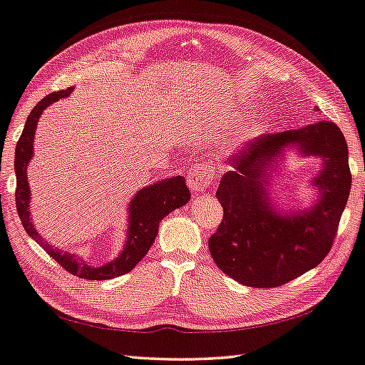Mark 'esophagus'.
Segmentation results:
<instances>
[{
  "instance_id": "esophagus-1",
  "label": "esophagus",
  "mask_w": 365,
  "mask_h": 365,
  "mask_svg": "<svg viewBox=\"0 0 365 365\" xmlns=\"http://www.w3.org/2000/svg\"><path fill=\"white\" fill-rule=\"evenodd\" d=\"M212 180H213V174L205 169L204 164L199 163L192 166L191 173H190V178H188V185L192 191L195 192L205 191L207 188H209Z\"/></svg>"
}]
</instances>
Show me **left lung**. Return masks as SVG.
Returning a JSON list of instances; mask_svg holds the SVG:
<instances>
[{"mask_svg": "<svg viewBox=\"0 0 365 365\" xmlns=\"http://www.w3.org/2000/svg\"><path fill=\"white\" fill-rule=\"evenodd\" d=\"M288 145L324 158L322 174L314 181L322 197L309 212L280 216L267 199V164H274ZM232 166L220 180L217 199L223 220L209 239L217 266L252 288L282 287L317 267L331 252L351 188L340 128L334 121H318L296 131L262 134L248 142Z\"/></svg>", "mask_w": 365, "mask_h": 365, "instance_id": "obj_1", "label": "left lung"}]
</instances>
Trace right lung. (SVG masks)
<instances>
[{
	"mask_svg": "<svg viewBox=\"0 0 365 365\" xmlns=\"http://www.w3.org/2000/svg\"><path fill=\"white\" fill-rule=\"evenodd\" d=\"M71 91H73V87L50 93V95L41 99L34 106V109L26 118L25 128L21 131L16 147V160H14V168H16L17 175L16 207L26 234L38 242L69 274L78 278H85V280H110V278L128 274L135 264L144 258L150 247L153 245L156 234H158L160 221L173 210L187 204L191 197V192L183 177H173L168 178V180L156 182L147 188H142L130 202V225H128V239L123 252L120 253L117 259L110 261L106 266L91 267L81 258H77L76 255L66 253L60 248L48 245L38 234V231L34 230L33 221L30 218V210H28V205H30V187H28L26 166L33 156L34 130L42 110L52 103L58 101V99L68 98Z\"/></svg>",
	"mask_w": 365,
	"mask_h": 365,
	"instance_id": "1",
	"label": "right lung"
}]
</instances>
